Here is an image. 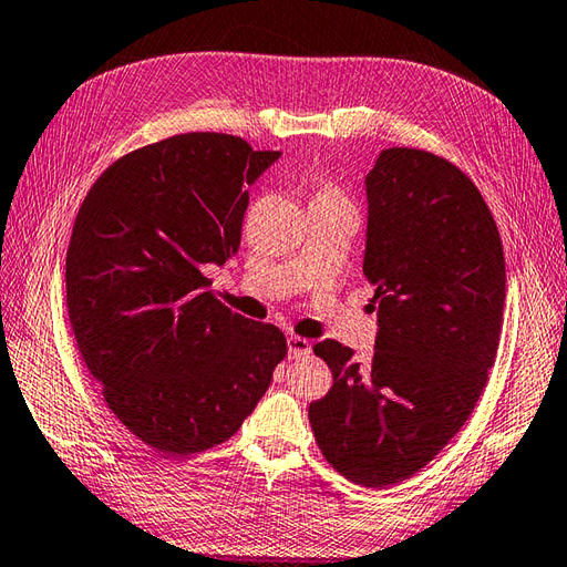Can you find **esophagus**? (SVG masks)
Returning <instances> with one entry per match:
<instances>
[{
    "instance_id": "1",
    "label": "esophagus",
    "mask_w": 567,
    "mask_h": 567,
    "mask_svg": "<svg viewBox=\"0 0 567 567\" xmlns=\"http://www.w3.org/2000/svg\"><path fill=\"white\" fill-rule=\"evenodd\" d=\"M310 349H312V343H310L308 339H302V337H288V355H291V358L308 355Z\"/></svg>"
}]
</instances>
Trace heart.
I'll use <instances>...</instances> for the list:
<instances>
[{"mask_svg":"<svg viewBox=\"0 0 567 567\" xmlns=\"http://www.w3.org/2000/svg\"><path fill=\"white\" fill-rule=\"evenodd\" d=\"M320 195H337V192H334V189H322Z\"/></svg>","mask_w":567,"mask_h":567,"instance_id":"b5f03b06","label":"heart"}]
</instances>
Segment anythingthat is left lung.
<instances>
[{"mask_svg": "<svg viewBox=\"0 0 567 567\" xmlns=\"http://www.w3.org/2000/svg\"><path fill=\"white\" fill-rule=\"evenodd\" d=\"M365 192L375 351L358 363L334 339L315 343L334 382L308 416L324 460L382 491L421 472L472 416L498 353L505 257L478 187L443 156L384 148Z\"/></svg>", "mask_w": 567, "mask_h": 567, "instance_id": "left-lung-1", "label": "left lung"}]
</instances>
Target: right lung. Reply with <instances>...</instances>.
Wrapping results in <instances>:
<instances>
[{
	"label": "right lung",
	"instance_id": "obj_1",
	"mask_svg": "<svg viewBox=\"0 0 567 567\" xmlns=\"http://www.w3.org/2000/svg\"><path fill=\"white\" fill-rule=\"evenodd\" d=\"M279 156L233 134H175L107 165L76 214V347L117 421L168 457L236 435L286 358L284 331L230 312L202 271L238 252L247 185Z\"/></svg>",
	"mask_w": 567,
	"mask_h": 567
}]
</instances>
